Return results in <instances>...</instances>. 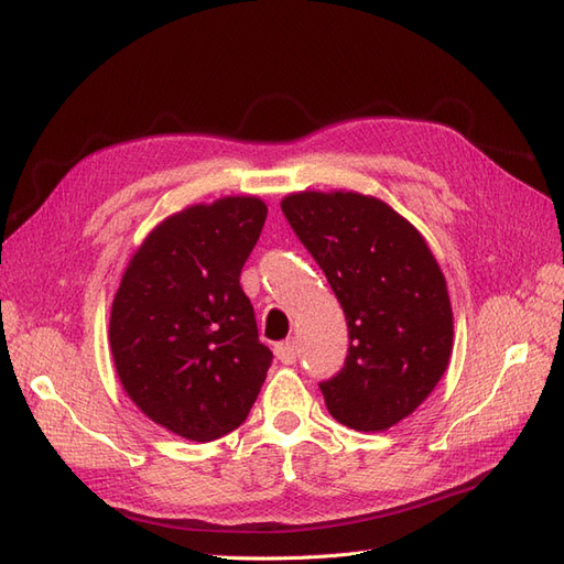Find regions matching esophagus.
Masks as SVG:
<instances>
[{"label":"esophagus","instance_id":"obj_1","mask_svg":"<svg viewBox=\"0 0 564 564\" xmlns=\"http://www.w3.org/2000/svg\"><path fill=\"white\" fill-rule=\"evenodd\" d=\"M275 357H278L282 365H294L296 357H299V350L294 346V340H284V344H278L275 346Z\"/></svg>","mask_w":564,"mask_h":564}]
</instances>
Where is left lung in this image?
Wrapping results in <instances>:
<instances>
[{"mask_svg":"<svg viewBox=\"0 0 564 564\" xmlns=\"http://www.w3.org/2000/svg\"><path fill=\"white\" fill-rule=\"evenodd\" d=\"M282 212L346 313L348 357L319 390L355 431H388L431 395L449 365L454 315L423 235L383 199L292 193Z\"/></svg>","mask_w":564,"mask_h":564,"instance_id":"left-lung-1","label":"left lung"}]
</instances>
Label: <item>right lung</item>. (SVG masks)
Listing matches in <instances>:
<instances>
[{
	"label": "right lung",
	"mask_w": 564,
	"mask_h": 564,
	"mask_svg": "<svg viewBox=\"0 0 564 564\" xmlns=\"http://www.w3.org/2000/svg\"><path fill=\"white\" fill-rule=\"evenodd\" d=\"M265 216L263 199L230 195L164 218L115 294L117 377L150 421L185 440L235 431L265 381L272 352L240 286Z\"/></svg>",
	"instance_id": "obj_1"
}]
</instances>
